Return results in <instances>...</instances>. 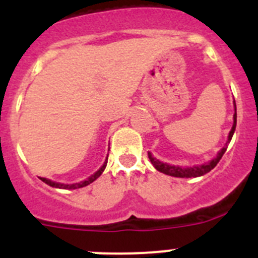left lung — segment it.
Masks as SVG:
<instances>
[{"instance_id":"1","label":"left lung","mask_w":258,"mask_h":258,"mask_svg":"<svg viewBox=\"0 0 258 258\" xmlns=\"http://www.w3.org/2000/svg\"><path fill=\"white\" fill-rule=\"evenodd\" d=\"M234 103H235V101H234ZM234 106H235V113H234V125H232L231 132H230V134H229V140H227V143H230V141H231L232 134H234V132H235V127H236V104H234ZM226 149L227 147H223V149L218 152L217 157H216V159H213V160L209 161V163L203 164V165L190 166V168H182V166L169 165V164H166V163H161V161H159L157 159H155V157L152 156L150 152H149V159H150V161L152 163V165H154L155 168L159 170V172L164 173V174L172 175V177H178V178H191V177H194V178H195V177H200V175H204L206 173L211 172L214 166L217 165L218 161L221 160V157H222V155L225 154Z\"/></svg>"}]
</instances>
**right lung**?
<instances>
[{
	"instance_id": "right-lung-1",
	"label": "right lung",
	"mask_w": 258,
	"mask_h": 258,
	"mask_svg": "<svg viewBox=\"0 0 258 258\" xmlns=\"http://www.w3.org/2000/svg\"><path fill=\"white\" fill-rule=\"evenodd\" d=\"M106 165H107V159H106V161H104V164H103V165H102V168H101V169L98 170V172H95L94 174L92 175V177H89L88 179H85V181H83V182H80V183H74V184H64V183H58V182H52V181H50V179H46V178H41V179H42V181H44L45 183H47V184H49V186H51V187L66 188V190H72V188H80V187H85V186H88V184H90V183H92V182H94L95 179H97L98 177H99V175L102 174V173H103V170H104V168H106Z\"/></svg>"
}]
</instances>
